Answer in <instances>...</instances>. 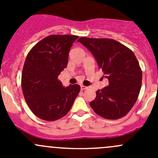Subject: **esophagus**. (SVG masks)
<instances>
[{"label":"esophagus","instance_id":"34e87169","mask_svg":"<svg viewBox=\"0 0 158 158\" xmlns=\"http://www.w3.org/2000/svg\"><path fill=\"white\" fill-rule=\"evenodd\" d=\"M80 88H81V90H85V89H86L87 88H88V87L85 86V85H82L80 86Z\"/></svg>","mask_w":158,"mask_h":158}]
</instances>
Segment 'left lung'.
<instances>
[{
  "label": "left lung",
  "mask_w": 158,
  "mask_h": 158,
  "mask_svg": "<svg viewBox=\"0 0 158 158\" xmlns=\"http://www.w3.org/2000/svg\"><path fill=\"white\" fill-rule=\"evenodd\" d=\"M78 42L94 56L109 85L96 92L90 102L93 111L107 119H118L130 111L138 99L142 72L134 52L112 39L81 37Z\"/></svg>",
  "instance_id": "8db88e82"
}]
</instances>
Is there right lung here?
I'll list each match as a JSON object with an SVG mask.
<instances>
[{"instance_id":"obj_1","label":"right lung","mask_w":158,"mask_h":158,"mask_svg":"<svg viewBox=\"0 0 158 158\" xmlns=\"http://www.w3.org/2000/svg\"><path fill=\"white\" fill-rule=\"evenodd\" d=\"M78 37L50 35L38 42L27 56L22 90L32 112L43 120L56 121L66 115L80 91L77 84L63 87L58 79L67 66L70 48Z\"/></svg>"}]
</instances>
